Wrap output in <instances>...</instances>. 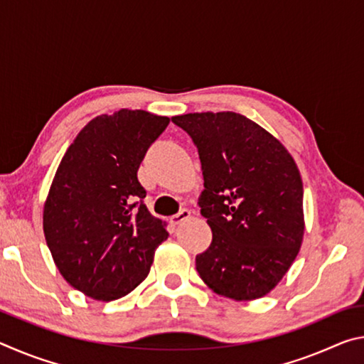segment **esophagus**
<instances>
[{"label":"esophagus","mask_w":364,"mask_h":364,"mask_svg":"<svg viewBox=\"0 0 364 364\" xmlns=\"http://www.w3.org/2000/svg\"><path fill=\"white\" fill-rule=\"evenodd\" d=\"M191 217V212L189 210H186V208H184V210H181L180 213H176V215H173V217L170 218V223L173 225V226H176V225H180V223H183L184 220H188Z\"/></svg>","instance_id":"34e87169"}]
</instances>
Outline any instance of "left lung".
Returning a JSON list of instances; mask_svg holds the SVG:
<instances>
[{"label": "left lung", "mask_w": 364, "mask_h": 364, "mask_svg": "<svg viewBox=\"0 0 364 364\" xmlns=\"http://www.w3.org/2000/svg\"><path fill=\"white\" fill-rule=\"evenodd\" d=\"M199 152L200 215L212 244L196 257L202 281L220 295L254 300L282 279L304 239V184L278 139L236 112L171 117Z\"/></svg>", "instance_id": "obj_1"}]
</instances>
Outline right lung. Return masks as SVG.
I'll use <instances>...</instances> for the list:
<instances>
[{
    "mask_svg": "<svg viewBox=\"0 0 364 364\" xmlns=\"http://www.w3.org/2000/svg\"><path fill=\"white\" fill-rule=\"evenodd\" d=\"M168 117L120 109L77 134L60 160L43 210V231L58 269L72 287L110 301L149 274L168 237L144 204L138 168Z\"/></svg>",
    "mask_w": 364,
    "mask_h": 364,
    "instance_id": "obj_1",
    "label": "right lung"
}]
</instances>
